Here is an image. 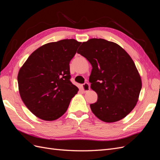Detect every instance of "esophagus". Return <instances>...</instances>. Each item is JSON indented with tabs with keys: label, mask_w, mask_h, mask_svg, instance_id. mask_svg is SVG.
I'll return each mask as SVG.
<instances>
[{
	"label": "esophagus",
	"mask_w": 160,
	"mask_h": 160,
	"mask_svg": "<svg viewBox=\"0 0 160 160\" xmlns=\"http://www.w3.org/2000/svg\"><path fill=\"white\" fill-rule=\"evenodd\" d=\"M81 88H82V90H83V91L87 92V91H89V89H90V85H89V84L88 83H85L83 85H82Z\"/></svg>",
	"instance_id": "1"
}]
</instances>
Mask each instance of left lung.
Segmentation results:
<instances>
[{
    "label": "left lung",
    "mask_w": 160,
    "mask_h": 160,
    "mask_svg": "<svg viewBox=\"0 0 160 160\" xmlns=\"http://www.w3.org/2000/svg\"><path fill=\"white\" fill-rule=\"evenodd\" d=\"M77 53L92 65L91 88L98 101L90 104L92 112L104 122L123 119L136 105L142 79L133 61L122 47L103 38H90Z\"/></svg>",
    "instance_id": "1"
}]
</instances>
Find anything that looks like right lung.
<instances>
[{"instance_id": "add662e5", "label": "right lung", "mask_w": 160, "mask_h": 160, "mask_svg": "<svg viewBox=\"0 0 160 160\" xmlns=\"http://www.w3.org/2000/svg\"><path fill=\"white\" fill-rule=\"evenodd\" d=\"M81 43L72 38L47 43L21 67L17 78L19 93L37 118L45 121L59 118L78 92L70 81L69 62Z\"/></svg>"}]
</instances>
